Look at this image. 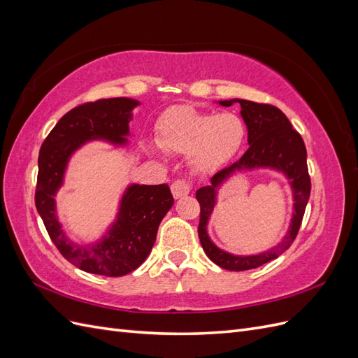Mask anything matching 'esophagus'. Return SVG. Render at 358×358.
Instances as JSON below:
<instances>
[{
  "label": "esophagus",
  "mask_w": 358,
  "mask_h": 358,
  "mask_svg": "<svg viewBox=\"0 0 358 358\" xmlns=\"http://www.w3.org/2000/svg\"><path fill=\"white\" fill-rule=\"evenodd\" d=\"M189 191H191V187L187 180H176L171 183V194L176 200L188 196Z\"/></svg>",
  "instance_id": "34e87169"
}]
</instances>
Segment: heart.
I'll return each instance as SVG.
<instances>
[{"mask_svg": "<svg viewBox=\"0 0 358 358\" xmlns=\"http://www.w3.org/2000/svg\"><path fill=\"white\" fill-rule=\"evenodd\" d=\"M246 128L231 113L200 112L191 106L170 107L157 121V143L171 154H188V164L201 175L221 170L241 152ZM157 154L154 148L149 149Z\"/></svg>", "mask_w": 358, "mask_h": 358, "instance_id": "1", "label": "heart"}]
</instances>
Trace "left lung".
Returning <instances> with one entry per match:
<instances>
[{
	"label": "left lung",
	"mask_w": 358,
	"mask_h": 358,
	"mask_svg": "<svg viewBox=\"0 0 358 358\" xmlns=\"http://www.w3.org/2000/svg\"><path fill=\"white\" fill-rule=\"evenodd\" d=\"M224 107L239 103L241 115L248 128V150L243 157L210 179V185L197 189L196 197L200 203L199 237L203 251L210 262L225 270L242 272L263 266L284 254L294 242L300 224L305 215L310 196V179L306 164V148L300 134L291 127L288 117L278 107L259 104L242 99L216 101ZM267 168L284 174L288 179L293 194V213L286 236L275 247L263 253L237 256L216 247L210 239L207 225L215 203L217 192L225 181L234 174L245 171Z\"/></svg>",
	"instance_id": "8db88e82"
}]
</instances>
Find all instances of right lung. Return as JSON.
I'll use <instances>...</instances> for the list:
<instances>
[{"label":"right lung","instance_id":"add662e5","mask_svg":"<svg viewBox=\"0 0 358 358\" xmlns=\"http://www.w3.org/2000/svg\"><path fill=\"white\" fill-rule=\"evenodd\" d=\"M140 101L127 96L86 103L64 115L41 145L36 208L62 257L83 272L124 276L133 272L152 249L159 222L175 203L169 185L129 183L119 199L115 220L92 243L70 239L57 212V194L64 185L71 157L94 140L115 148L128 146L129 121Z\"/></svg>","mask_w":358,"mask_h":358}]
</instances>
